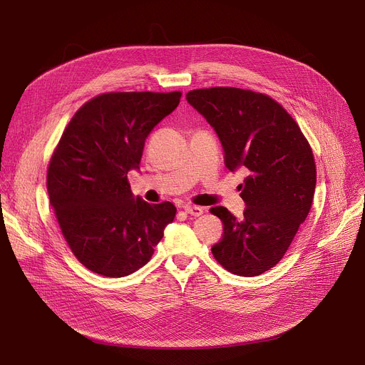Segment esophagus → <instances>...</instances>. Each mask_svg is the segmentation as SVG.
Here are the masks:
<instances>
[{"label":"esophagus","mask_w":365,"mask_h":365,"mask_svg":"<svg viewBox=\"0 0 365 365\" xmlns=\"http://www.w3.org/2000/svg\"><path fill=\"white\" fill-rule=\"evenodd\" d=\"M185 212L194 217H200L204 213V208L198 205H185Z\"/></svg>","instance_id":"esophagus-1"}]
</instances>
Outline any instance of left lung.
<instances>
[{"label":"left lung","mask_w":365,"mask_h":365,"mask_svg":"<svg viewBox=\"0 0 365 365\" xmlns=\"http://www.w3.org/2000/svg\"><path fill=\"white\" fill-rule=\"evenodd\" d=\"M186 101L217 133L226 167L248 170L240 185L244 216L210 210L223 222L212 253L229 272L260 275L282 259L308 217L317 183L312 149L292 115L266 94L213 87L189 91Z\"/></svg>","instance_id":"left-lung-1"}]
</instances>
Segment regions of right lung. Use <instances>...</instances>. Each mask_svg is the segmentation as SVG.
<instances>
[{
  "label": "right lung",
  "instance_id": "add662e5",
  "mask_svg": "<svg viewBox=\"0 0 365 365\" xmlns=\"http://www.w3.org/2000/svg\"><path fill=\"white\" fill-rule=\"evenodd\" d=\"M182 93H105L75 112L47 171L50 204L73 256L103 277L145 266L176 207L134 197L127 175L139 170L148 134L175 110Z\"/></svg>",
  "mask_w": 365,
  "mask_h": 365
}]
</instances>
